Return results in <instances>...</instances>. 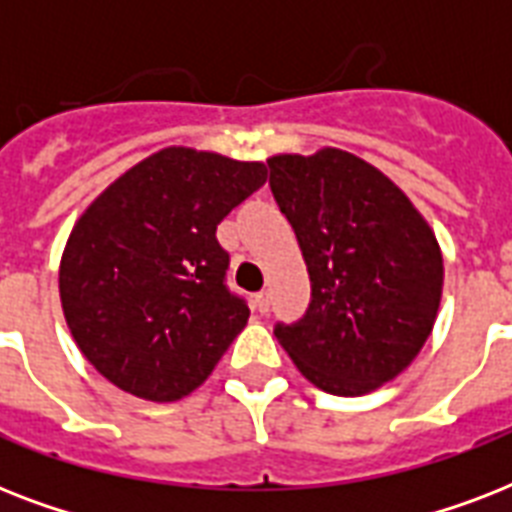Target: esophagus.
Segmentation results:
<instances>
[{"label":"esophagus","instance_id":"1","mask_svg":"<svg viewBox=\"0 0 512 512\" xmlns=\"http://www.w3.org/2000/svg\"><path fill=\"white\" fill-rule=\"evenodd\" d=\"M255 308L260 313L271 311V295H268V292H257V295H255Z\"/></svg>","mask_w":512,"mask_h":512}]
</instances>
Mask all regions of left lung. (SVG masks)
Returning a JSON list of instances; mask_svg holds the SVG:
<instances>
[{"label": "left lung", "instance_id": "left-lung-1", "mask_svg": "<svg viewBox=\"0 0 512 512\" xmlns=\"http://www.w3.org/2000/svg\"><path fill=\"white\" fill-rule=\"evenodd\" d=\"M268 167L311 276L305 316L273 335L316 388L364 396L404 372L433 332L444 287L436 233L390 177L348 151L279 154Z\"/></svg>", "mask_w": 512, "mask_h": 512}]
</instances>
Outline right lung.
I'll return each instance as SVG.
<instances>
[{"mask_svg":"<svg viewBox=\"0 0 512 512\" xmlns=\"http://www.w3.org/2000/svg\"><path fill=\"white\" fill-rule=\"evenodd\" d=\"M265 177L263 162L162 148L76 220L60 257L63 316L116 388L159 404L188 396L247 327L215 233Z\"/></svg>","mask_w":512,"mask_h":512,"instance_id":"right-lung-1","label":"right lung"}]
</instances>
